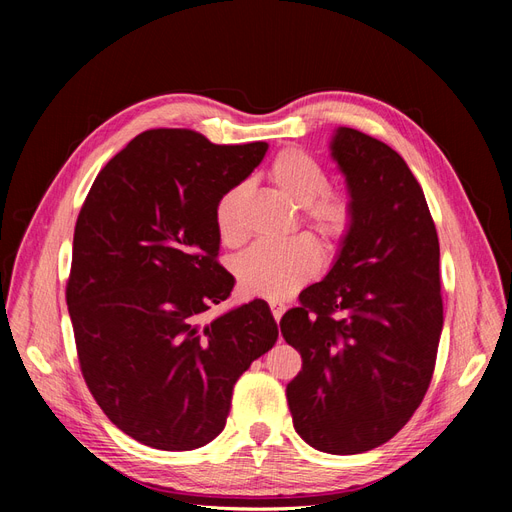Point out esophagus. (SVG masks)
Returning <instances> with one entry per match:
<instances>
[{
    "label": "esophagus",
    "mask_w": 512,
    "mask_h": 512,
    "mask_svg": "<svg viewBox=\"0 0 512 512\" xmlns=\"http://www.w3.org/2000/svg\"><path fill=\"white\" fill-rule=\"evenodd\" d=\"M284 312H286V305L284 303H271V314H273V318L280 322V318L284 316Z\"/></svg>",
    "instance_id": "obj_1"
}]
</instances>
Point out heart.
Segmentation results:
<instances>
[{
    "mask_svg": "<svg viewBox=\"0 0 512 512\" xmlns=\"http://www.w3.org/2000/svg\"><path fill=\"white\" fill-rule=\"evenodd\" d=\"M269 181L290 205L299 207V224L324 252H337L354 224L352 196L342 188H327V170L299 147H286L269 166ZM245 190L241 185L220 196L213 211L215 230L224 245H239L243 226ZM320 269L314 241L292 237L282 243H258L239 256L235 273L239 288L269 301H282L305 286Z\"/></svg>",
    "mask_w": 512,
    "mask_h": 512,
    "instance_id": "b5f03b06",
    "label": "heart"
}]
</instances>
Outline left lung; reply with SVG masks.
Here are the masks:
<instances>
[{
    "instance_id": "1",
    "label": "left lung",
    "mask_w": 512,
    "mask_h": 512,
    "mask_svg": "<svg viewBox=\"0 0 512 512\" xmlns=\"http://www.w3.org/2000/svg\"><path fill=\"white\" fill-rule=\"evenodd\" d=\"M354 224L331 271L282 316L303 367L286 386L294 429L322 453L389 442L429 389L442 333L440 243L423 188L395 149L337 128Z\"/></svg>"
}]
</instances>
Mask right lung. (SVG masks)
<instances>
[{"mask_svg": "<svg viewBox=\"0 0 512 512\" xmlns=\"http://www.w3.org/2000/svg\"><path fill=\"white\" fill-rule=\"evenodd\" d=\"M267 147L147 130L81 207L66 286L76 354L108 421L145 446L194 451L218 438L235 382L275 344L262 299L207 318L235 286L218 262L215 205Z\"/></svg>", "mask_w": 512, "mask_h": 512, "instance_id": "right-lung-1", "label": "right lung"}]
</instances>
